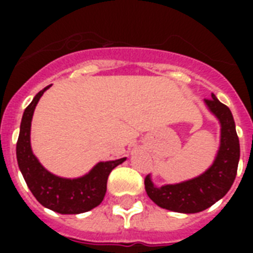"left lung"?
Masks as SVG:
<instances>
[{
    "label": "left lung",
    "mask_w": 253,
    "mask_h": 253,
    "mask_svg": "<svg viewBox=\"0 0 253 253\" xmlns=\"http://www.w3.org/2000/svg\"><path fill=\"white\" fill-rule=\"evenodd\" d=\"M212 114L220 122V147L214 164L201 176L176 185H164L156 188L150 176L144 178L146 192L155 204L176 212H200L212 206L226 196L234 184L240 158L239 138L231 111L215 95L206 98Z\"/></svg>",
    "instance_id": "8db88e82"
}]
</instances>
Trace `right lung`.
I'll list each match as a JSON object with an SVG mask.
<instances>
[{"label":"right lung","instance_id":"right-lung-1","mask_svg":"<svg viewBox=\"0 0 253 253\" xmlns=\"http://www.w3.org/2000/svg\"><path fill=\"white\" fill-rule=\"evenodd\" d=\"M48 87L49 85L39 91L23 113L17 142L18 166L34 197L44 208L60 214H80L89 211L102 202L106 193L107 177L115 167L126 160V158L114 162L98 163L87 174L75 180L61 178L45 170L31 151L30 128L38 101Z\"/></svg>","mask_w":253,"mask_h":253}]
</instances>
